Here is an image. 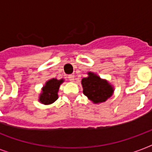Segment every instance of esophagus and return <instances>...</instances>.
I'll use <instances>...</instances> for the list:
<instances>
[{"label":"esophagus","instance_id":"obj_1","mask_svg":"<svg viewBox=\"0 0 152 152\" xmlns=\"http://www.w3.org/2000/svg\"><path fill=\"white\" fill-rule=\"evenodd\" d=\"M68 79H69L70 81H72V82H73V81L75 80V77H74L73 75H69V76H68Z\"/></svg>","mask_w":152,"mask_h":152}]
</instances>
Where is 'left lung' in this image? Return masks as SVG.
I'll use <instances>...</instances> for the list:
<instances>
[{"label": "left lung", "instance_id": "left-lung-1", "mask_svg": "<svg viewBox=\"0 0 152 152\" xmlns=\"http://www.w3.org/2000/svg\"><path fill=\"white\" fill-rule=\"evenodd\" d=\"M81 83L83 94L95 103L105 102L113 94L112 86L92 72H88V76L83 78Z\"/></svg>", "mask_w": 152, "mask_h": 152}]
</instances>
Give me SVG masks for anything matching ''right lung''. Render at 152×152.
Here are the masks:
<instances>
[{
	"mask_svg": "<svg viewBox=\"0 0 152 152\" xmlns=\"http://www.w3.org/2000/svg\"><path fill=\"white\" fill-rule=\"evenodd\" d=\"M63 80H58L57 79H52L47 81L46 85L42 88V93L40 95V102L42 103L48 104L53 103L57 99L58 95H57V91L59 89L60 84L63 82Z\"/></svg>",
	"mask_w": 152,
	"mask_h": 152,
	"instance_id": "right-lung-1",
	"label": "right lung"
}]
</instances>
